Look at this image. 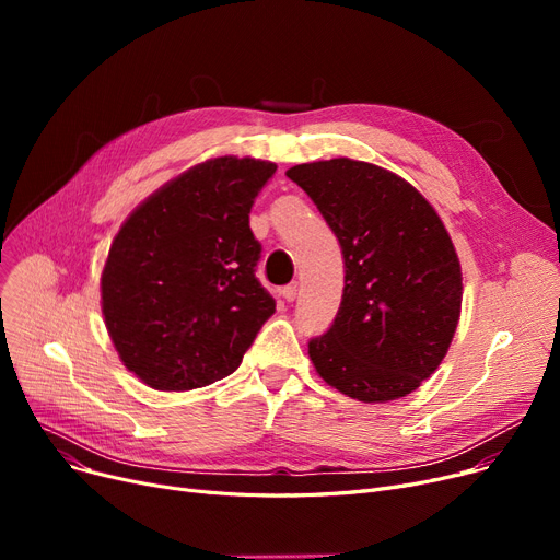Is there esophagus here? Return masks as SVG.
<instances>
[{"instance_id": "obj_1", "label": "esophagus", "mask_w": 560, "mask_h": 560, "mask_svg": "<svg viewBox=\"0 0 560 560\" xmlns=\"http://www.w3.org/2000/svg\"><path fill=\"white\" fill-rule=\"evenodd\" d=\"M298 292H300V285L298 283H290V285H285L281 290V295H283L285 302H295L298 300Z\"/></svg>"}]
</instances>
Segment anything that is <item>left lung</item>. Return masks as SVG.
I'll list each match as a JSON object with an SVG mask.
<instances>
[{
	"mask_svg": "<svg viewBox=\"0 0 560 560\" xmlns=\"http://www.w3.org/2000/svg\"><path fill=\"white\" fill-rule=\"evenodd\" d=\"M342 249L345 288L334 325L308 340L317 374L365 404L420 388L454 338L463 277L433 206L401 176L363 161L290 167Z\"/></svg>",
	"mask_w": 560,
	"mask_h": 560,
	"instance_id": "1",
	"label": "left lung"
}]
</instances>
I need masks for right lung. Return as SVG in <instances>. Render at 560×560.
<instances>
[{
  "label": "right lung",
  "mask_w": 560,
  "mask_h": 560,
  "mask_svg": "<svg viewBox=\"0 0 560 560\" xmlns=\"http://www.w3.org/2000/svg\"><path fill=\"white\" fill-rule=\"evenodd\" d=\"M270 161L220 156L144 199L117 231L102 313L129 372L154 390H192L238 370L275 300L256 279L254 199Z\"/></svg>",
  "instance_id": "1"
}]
</instances>
